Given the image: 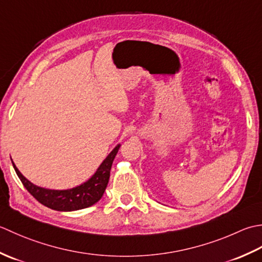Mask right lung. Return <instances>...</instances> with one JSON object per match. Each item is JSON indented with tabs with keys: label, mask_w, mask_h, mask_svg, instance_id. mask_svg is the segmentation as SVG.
I'll return each instance as SVG.
<instances>
[{
	"label": "right lung",
	"mask_w": 262,
	"mask_h": 262,
	"mask_svg": "<svg viewBox=\"0 0 262 262\" xmlns=\"http://www.w3.org/2000/svg\"><path fill=\"white\" fill-rule=\"evenodd\" d=\"M119 149L120 145H117L106 157L105 161L101 163L97 172L92 176V179H89L86 183L70 190H50L37 186L29 182L19 172L15 165L13 163L12 164L15 173H17L24 186L37 201L57 211H73L88 208L100 200L106 186H107L112 164H113Z\"/></svg>",
	"instance_id": "add662e5"
}]
</instances>
